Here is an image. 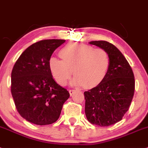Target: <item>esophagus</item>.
I'll return each mask as SVG.
<instances>
[{
	"mask_svg": "<svg viewBox=\"0 0 148 148\" xmlns=\"http://www.w3.org/2000/svg\"><path fill=\"white\" fill-rule=\"evenodd\" d=\"M74 92H75V90H74V89H70V90H69V93H70V95H72L74 93Z\"/></svg>",
	"mask_w": 148,
	"mask_h": 148,
	"instance_id": "obj_1",
	"label": "esophagus"
}]
</instances>
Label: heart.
Returning a JSON list of instances; mask_svg holds the SVG:
<instances>
[{"instance_id": "b5f03b06", "label": "heart", "mask_w": 148, "mask_h": 148, "mask_svg": "<svg viewBox=\"0 0 148 148\" xmlns=\"http://www.w3.org/2000/svg\"><path fill=\"white\" fill-rule=\"evenodd\" d=\"M59 54L62 60L51 58L49 69L55 80L61 86L66 84L73 70L75 76L73 84L95 88L104 80L111 65L107 51L79 42L67 44Z\"/></svg>"}]
</instances>
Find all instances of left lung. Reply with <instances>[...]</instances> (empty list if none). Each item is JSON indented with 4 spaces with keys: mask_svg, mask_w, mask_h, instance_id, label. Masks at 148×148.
<instances>
[{
    "mask_svg": "<svg viewBox=\"0 0 148 148\" xmlns=\"http://www.w3.org/2000/svg\"><path fill=\"white\" fill-rule=\"evenodd\" d=\"M89 43L107 51L111 65L104 80L84 92L85 113L92 124L107 127L120 121L129 110L134 95V74L127 60L114 45L106 41Z\"/></svg>",
    "mask_w": 148,
    "mask_h": 148,
    "instance_id": "obj_1",
    "label": "left lung"
}]
</instances>
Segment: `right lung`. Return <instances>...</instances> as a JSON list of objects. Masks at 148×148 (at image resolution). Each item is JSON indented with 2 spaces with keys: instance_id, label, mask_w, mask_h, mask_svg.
I'll return each mask as SVG.
<instances>
[{
  "instance_id": "obj_1",
  "label": "right lung",
  "mask_w": 148,
  "mask_h": 148,
  "mask_svg": "<svg viewBox=\"0 0 148 148\" xmlns=\"http://www.w3.org/2000/svg\"><path fill=\"white\" fill-rule=\"evenodd\" d=\"M64 39L41 40L21 53L11 74V93L16 110L27 121L37 125L58 120L64 103L70 97L55 82L49 69L53 51Z\"/></svg>"
}]
</instances>
